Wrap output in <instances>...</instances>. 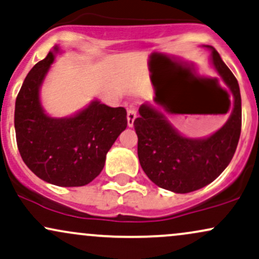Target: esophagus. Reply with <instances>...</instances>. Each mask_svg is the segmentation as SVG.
Here are the masks:
<instances>
[{"instance_id":"esophagus-1","label":"esophagus","mask_w":259,"mask_h":259,"mask_svg":"<svg viewBox=\"0 0 259 259\" xmlns=\"http://www.w3.org/2000/svg\"><path fill=\"white\" fill-rule=\"evenodd\" d=\"M136 117H137L136 109L130 108L128 110H127V124H128V127H132L133 126Z\"/></svg>"}]
</instances>
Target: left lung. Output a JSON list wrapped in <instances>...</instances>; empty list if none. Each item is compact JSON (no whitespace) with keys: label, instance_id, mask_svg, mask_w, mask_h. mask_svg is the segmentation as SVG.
Listing matches in <instances>:
<instances>
[{"label":"left lung","instance_id":"8db88e82","mask_svg":"<svg viewBox=\"0 0 259 259\" xmlns=\"http://www.w3.org/2000/svg\"><path fill=\"white\" fill-rule=\"evenodd\" d=\"M211 51L212 66L233 94V111L220 130L203 138H188L163 114L148 103L135 120L138 157L143 171L162 189L187 194L206 187L232 161L241 133V96L238 80L217 51Z\"/></svg>","mask_w":259,"mask_h":259}]
</instances>
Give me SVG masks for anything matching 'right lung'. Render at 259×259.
Returning a JSON list of instances; mask_svg holds the SVG:
<instances>
[{
    "label": "right lung",
    "instance_id": "1",
    "mask_svg": "<svg viewBox=\"0 0 259 259\" xmlns=\"http://www.w3.org/2000/svg\"><path fill=\"white\" fill-rule=\"evenodd\" d=\"M57 53L58 46L23 82L15 100V137L21 159L38 178L59 187H82L102 172L106 154L126 130L127 112L94 99L69 117L50 116L39 90Z\"/></svg>",
    "mask_w": 259,
    "mask_h": 259
}]
</instances>
